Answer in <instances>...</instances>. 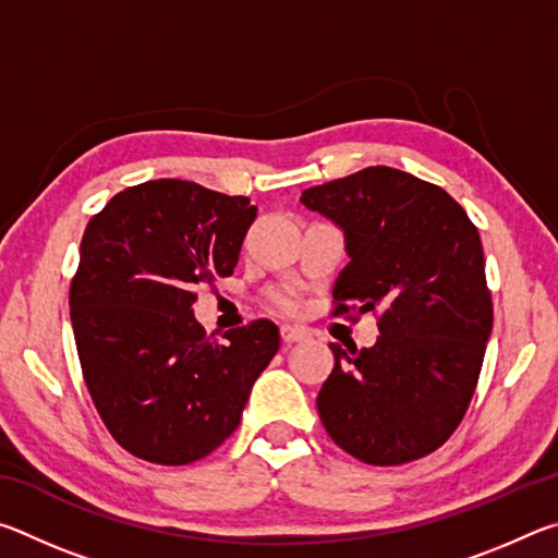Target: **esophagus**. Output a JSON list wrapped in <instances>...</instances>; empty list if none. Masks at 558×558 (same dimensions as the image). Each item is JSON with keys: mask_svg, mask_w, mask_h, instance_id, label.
Listing matches in <instances>:
<instances>
[{"mask_svg": "<svg viewBox=\"0 0 558 558\" xmlns=\"http://www.w3.org/2000/svg\"><path fill=\"white\" fill-rule=\"evenodd\" d=\"M280 337L282 342H302V339H307V332L302 327H292V325H282L280 327Z\"/></svg>", "mask_w": 558, "mask_h": 558, "instance_id": "34e87169", "label": "esophagus"}]
</instances>
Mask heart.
Masks as SVG:
<instances>
[{"label":"heart","mask_w":558,"mask_h":558,"mask_svg":"<svg viewBox=\"0 0 558 558\" xmlns=\"http://www.w3.org/2000/svg\"><path fill=\"white\" fill-rule=\"evenodd\" d=\"M278 305H280V310H286V313H295V310H298V300L292 298V295H280V298H278Z\"/></svg>","instance_id":"1"}]
</instances>
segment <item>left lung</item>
<instances>
[{
    "mask_svg": "<svg viewBox=\"0 0 558 558\" xmlns=\"http://www.w3.org/2000/svg\"><path fill=\"white\" fill-rule=\"evenodd\" d=\"M300 202L344 231L349 260L332 317L374 313V347L329 344L335 369L317 393L325 430L366 465H403L460 426L493 332L477 226L452 196L393 167L310 186Z\"/></svg>",
    "mask_w": 558,
    "mask_h": 558,
    "instance_id": "obj_1",
    "label": "left lung"
}]
</instances>
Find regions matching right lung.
<instances>
[{
	"instance_id": "1",
	"label": "right lung",
	"mask_w": 558,
	"mask_h": 558,
	"mask_svg": "<svg viewBox=\"0 0 558 558\" xmlns=\"http://www.w3.org/2000/svg\"><path fill=\"white\" fill-rule=\"evenodd\" d=\"M256 214L248 196L155 179L112 196L86 226L69 290L75 349L102 423L135 458L209 456L278 352L270 319L219 342L192 313L196 290L233 272Z\"/></svg>"
}]
</instances>
